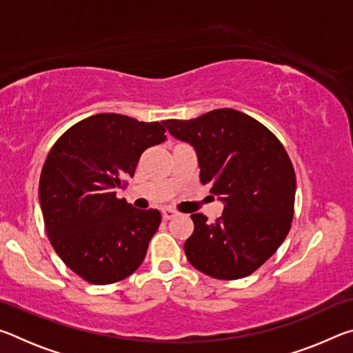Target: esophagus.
I'll return each mask as SVG.
<instances>
[{"mask_svg": "<svg viewBox=\"0 0 353 353\" xmlns=\"http://www.w3.org/2000/svg\"><path fill=\"white\" fill-rule=\"evenodd\" d=\"M162 216H163V219H172L174 216H177V212L172 210V208H170V207H165V208H162Z\"/></svg>", "mask_w": 353, "mask_h": 353, "instance_id": "esophagus-1", "label": "esophagus"}]
</instances>
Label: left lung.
Instances as JSON below:
<instances>
[{"label":"left lung","mask_w":353,"mask_h":353,"mask_svg":"<svg viewBox=\"0 0 353 353\" xmlns=\"http://www.w3.org/2000/svg\"><path fill=\"white\" fill-rule=\"evenodd\" d=\"M163 124L196 149L201 182L224 202L216 223L191 214L194 230L183 244L188 261L213 279L250 276L291 229L296 174L283 145L261 123L234 109Z\"/></svg>","instance_id":"obj_1"}]
</instances>
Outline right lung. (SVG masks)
<instances>
[{"instance_id":"add662e5","label":"right lung","mask_w":353,"mask_h":353,"mask_svg":"<svg viewBox=\"0 0 353 353\" xmlns=\"http://www.w3.org/2000/svg\"><path fill=\"white\" fill-rule=\"evenodd\" d=\"M162 123L98 113L59 139L40 174L39 199L52 248L93 285L126 279L145 260L162 214L117 198L145 149L166 140Z\"/></svg>"}]
</instances>
